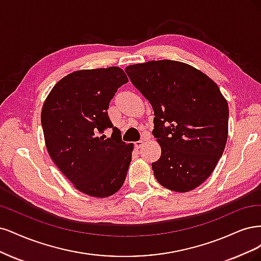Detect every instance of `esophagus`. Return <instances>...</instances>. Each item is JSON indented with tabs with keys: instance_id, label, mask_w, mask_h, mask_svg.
<instances>
[{
	"instance_id": "obj_1",
	"label": "esophagus",
	"mask_w": 261,
	"mask_h": 261,
	"mask_svg": "<svg viewBox=\"0 0 261 261\" xmlns=\"http://www.w3.org/2000/svg\"><path fill=\"white\" fill-rule=\"evenodd\" d=\"M143 140H140V141H137L136 143H134V147H136L137 149H139V148H141L142 147V145H143Z\"/></svg>"
}]
</instances>
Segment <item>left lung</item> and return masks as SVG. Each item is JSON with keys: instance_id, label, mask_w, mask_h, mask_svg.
<instances>
[{"instance_id": "8db88e82", "label": "left lung", "mask_w": 261, "mask_h": 261, "mask_svg": "<svg viewBox=\"0 0 261 261\" xmlns=\"http://www.w3.org/2000/svg\"><path fill=\"white\" fill-rule=\"evenodd\" d=\"M132 85L154 109L153 134L162 155L156 180L184 193L208 179L228 140L229 106L207 74L176 61H150L125 68Z\"/></svg>"}]
</instances>
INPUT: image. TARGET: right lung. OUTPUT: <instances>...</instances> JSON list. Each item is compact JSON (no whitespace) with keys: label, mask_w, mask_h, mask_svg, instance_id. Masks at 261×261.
<instances>
[{"label":"right lung","mask_w":261,"mask_h":261,"mask_svg":"<svg viewBox=\"0 0 261 261\" xmlns=\"http://www.w3.org/2000/svg\"><path fill=\"white\" fill-rule=\"evenodd\" d=\"M129 80L119 67L77 70L58 81L42 107L41 123L48 155L78 191L108 197L124 182L133 144H125L107 109ZM112 127L111 138L98 137Z\"/></svg>","instance_id":"add662e5"}]
</instances>
